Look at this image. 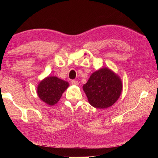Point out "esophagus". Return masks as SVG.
<instances>
[{
    "instance_id": "obj_1",
    "label": "esophagus",
    "mask_w": 158,
    "mask_h": 158,
    "mask_svg": "<svg viewBox=\"0 0 158 158\" xmlns=\"http://www.w3.org/2000/svg\"><path fill=\"white\" fill-rule=\"evenodd\" d=\"M71 83L73 85H78V84H79L78 81H76V80H72Z\"/></svg>"
}]
</instances>
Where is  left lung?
I'll use <instances>...</instances> for the list:
<instances>
[{"label":"left lung","mask_w":158,"mask_h":158,"mask_svg":"<svg viewBox=\"0 0 158 158\" xmlns=\"http://www.w3.org/2000/svg\"><path fill=\"white\" fill-rule=\"evenodd\" d=\"M123 83L119 76L104 67L92 74L83 90L91 106L97 109L111 107L120 97Z\"/></svg>","instance_id":"obj_1"}]
</instances>
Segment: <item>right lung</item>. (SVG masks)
Instances as JSON below:
<instances>
[{
    "label": "right lung",
    "instance_id": "obj_1",
    "mask_svg": "<svg viewBox=\"0 0 158 158\" xmlns=\"http://www.w3.org/2000/svg\"><path fill=\"white\" fill-rule=\"evenodd\" d=\"M69 84L56 76H47L39 83L37 94L41 101L52 106L56 104Z\"/></svg>",
    "mask_w": 158,
    "mask_h": 158
}]
</instances>
